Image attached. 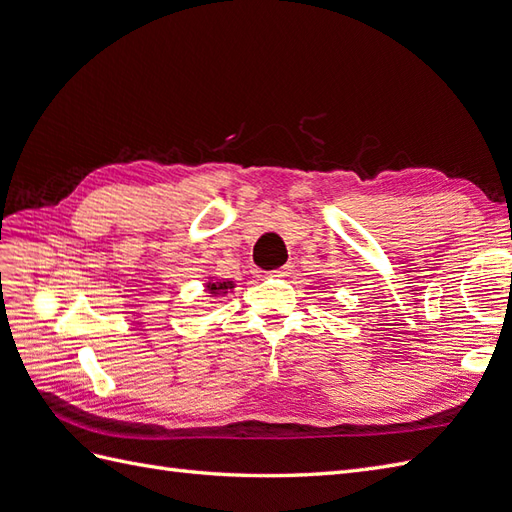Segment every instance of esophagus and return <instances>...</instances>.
<instances>
[{
  "mask_svg": "<svg viewBox=\"0 0 512 512\" xmlns=\"http://www.w3.org/2000/svg\"><path fill=\"white\" fill-rule=\"evenodd\" d=\"M290 271H292V265H284V267H280V269L271 271L269 275H271V277H286Z\"/></svg>",
  "mask_w": 512,
  "mask_h": 512,
  "instance_id": "34e87169",
  "label": "esophagus"
}]
</instances>
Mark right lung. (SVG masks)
Listing matches in <instances>:
<instances>
[{
    "mask_svg": "<svg viewBox=\"0 0 512 512\" xmlns=\"http://www.w3.org/2000/svg\"><path fill=\"white\" fill-rule=\"evenodd\" d=\"M232 286H235L232 282H209V284H207V288H209V292H211V294L226 292V290H230Z\"/></svg>",
    "mask_w": 512,
    "mask_h": 512,
    "instance_id": "obj_1",
    "label": "right lung"
}]
</instances>
